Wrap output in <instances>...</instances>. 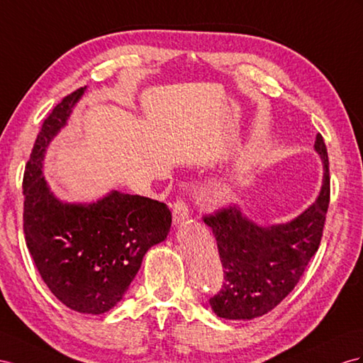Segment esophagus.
I'll return each instance as SVG.
<instances>
[{
	"mask_svg": "<svg viewBox=\"0 0 363 363\" xmlns=\"http://www.w3.org/2000/svg\"><path fill=\"white\" fill-rule=\"evenodd\" d=\"M189 219V207L184 201H176L173 206V224L179 225Z\"/></svg>",
	"mask_w": 363,
	"mask_h": 363,
	"instance_id": "1",
	"label": "esophagus"
}]
</instances>
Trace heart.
<instances>
[{
    "label": "heart",
    "instance_id": "heart-1",
    "mask_svg": "<svg viewBox=\"0 0 363 363\" xmlns=\"http://www.w3.org/2000/svg\"><path fill=\"white\" fill-rule=\"evenodd\" d=\"M231 194H233V190H231V189H225V190H224V196H225V198H230Z\"/></svg>",
    "mask_w": 363,
    "mask_h": 363
}]
</instances>
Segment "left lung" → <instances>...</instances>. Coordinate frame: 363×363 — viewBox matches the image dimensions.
Listing matches in <instances>:
<instances>
[{"label":"left lung","mask_w":363,"mask_h":363,"mask_svg":"<svg viewBox=\"0 0 363 363\" xmlns=\"http://www.w3.org/2000/svg\"><path fill=\"white\" fill-rule=\"evenodd\" d=\"M314 152L322 161V187L301 215L262 225L239 206L203 218L216 238L225 282L210 299L222 319L252 320L272 311L291 293L310 259L318 252L330 202L328 153L318 133Z\"/></svg>","instance_id":"obj_1"}]
</instances>
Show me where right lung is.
<instances>
[{
    "label": "right lung",
    "instance_id": "right-lung-1",
    "mask_svg": "<svg viewBox=\"0 0 363 363\" xmlns=\"http://www.w3.org/2000/svg\"><path fill=\"white\" fill-rule=\"evenodd\" d=\"M86 90L64 98L36 138L23 182L24 235L49 290L73 311L102 314L123 299L148 250L167 239L172 213L164 202L118 190L91 202L62 201L50 190L45 152Z\"/></svg>",
    "mask_w": 363,
    "mask_h": 363
}]
</instances>
